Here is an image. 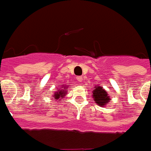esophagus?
Segmentation results:
<instances>
[{"label": "esophagus", "mask_w": 151, "mask_h": 151, "mask_svg": "<svg viewBox=\"0 0 151 151\" xmlns=\"http://www.w3.org/2000/svg\"><path fill=\"white\" fill-rule=\"evenodd\" d=\"M77 80H78V81L80 83V82L82 81V80H83V78H82V77H78V78H77Z\"/></svg>", "instance_id": "esophagus-1"}]
</instances>
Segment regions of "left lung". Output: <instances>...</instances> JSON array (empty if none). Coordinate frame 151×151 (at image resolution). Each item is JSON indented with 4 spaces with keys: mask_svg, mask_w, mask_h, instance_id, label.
Masks as SVG:
<instances>
[{
    "mask_svg": "<svg viewBox=\"0 0 151 151\" xmlns=\"http://www.w3.org/2000/svg\"><path fill=\"white\" fill-rule=\"evenodd\" d=\"M92 93L93 100L99 106H105L108 104L109 101H111L108 93L103 89L102 87H95Z\"/></svg>",
    "mask_w": 151,
    "mask_h": 151,
    "instance_id": "left-lung-1",
    "label": "left lung"
}]
</instances>
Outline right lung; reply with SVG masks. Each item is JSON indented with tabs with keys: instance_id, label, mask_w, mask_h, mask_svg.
Returning a JSON list of instances; mask_svg holds the SVG:
<instances>
[{
	"instance_id": "obj_1",
	"label": "right lung",
	"mask_w": 151,
	"mask_h": 151,
	"mask_svg": "<svg viewBox=\"0 0 151 151\" xmlns=\"http://www.w3.org/2000/svg\"><path fill=\"white\" fill-rule=\"evenodd\" d=\"M62 87H64V88L67 87L65 86H62ZM66 93H67V90L66 89H59L56 92H54V95L53 96V98H54V100H57L58 101H60V99H62L60 97H65Z\"/></svg>"
}]
</instances>
